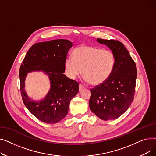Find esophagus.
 <instances>
[{
    "label": "esophagus",
    "instance_id": "34e87169",
    "mask_svg": "<svg viewBox=\"0 0 156 156\" xmlns=\"http://www.w3.org/2000/svg\"><path fill=\"white\" fill-rule=\"evenodd\" d=\"M84 87L81 85V84H80V85H79V90H80V92H81V90H83L84 89Z\"/></svg>",
    "mask_w": 156,
    "mask_h": 156
}]
</instances>
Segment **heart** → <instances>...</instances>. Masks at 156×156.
<instances>
[{
	"label": "heart",
	"instance_id": "1",
	"mask_svg": "<svg viewBox=\"0 0 156 156\" xmlns=\"http://www.w3.org/2000/svg\"><path fill=\"white\" fill-rule=\"evenodd\" d=\"M72 55L73 59H67L64 64L67 76L75 79L82 72L85 80L92 85L104 83L115 66V57L112 51L94 46H78L74 49Z\"/></svg>",
	"mask_w": 156,
	"mask_h": 156
}]
</instances>
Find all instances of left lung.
Wrapping results in <instances>:
<instances>
[{"instance_id": "1", "label": "left lung", "mask_w": 156, "mask_h": 156, "mask_svg": "<svg viewBox=\"0 0 156 156\" xmlns=\"http://www.w3.org/2000/svg\"><path fill=\"white\" fill-rule=\"evenodd\" d=\"M107 45L115 57V66L109 78L91 89L89 106L100 119L108 121L121 116L134 99L137 70L135 61L121 42L97 38Z\"/></svg>"}]
</instances>
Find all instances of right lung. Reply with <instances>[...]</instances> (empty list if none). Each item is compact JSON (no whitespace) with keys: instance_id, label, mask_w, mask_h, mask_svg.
<instances>
[{"instance_id":"obj_1","label":"right lung","mask_w":156,"mask_h":156,"mask_svg":"<svg viewBox=\"0 0 156 156\" xmlns=\"http://www.w3.org/2000/svg\"><path fill=\"white\" fill-rule=\"evenodd\" d=\"M72 46L71 42L64 39L35 44L30 47L21 65L23 101L33 115L46 123H56L66 116L71 100L78 93V83L63 74L67 54ZM35 70L45 72L51 83L50 90L40 101L31 100L23 89L27 73Z\"/></svg>"}]
</instances>
